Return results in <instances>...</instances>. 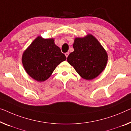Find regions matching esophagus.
I'll return each instance as SVG.
<instances>
[{"label": "esophagus", "instance_id": "1", "mask_svg": "<svg viewBox=\"0 0 131 131\" xmlns=\"http://www.w3.org/2000/svg\"><path fill=\"white\" fill-rule=\"evenodd\" d=\"M65 54L66 57V58H68V55H69V53H68V52H66V53H65Z\"/></svg>", "mask_w": 131, "mask_h": 131}]
</instances>
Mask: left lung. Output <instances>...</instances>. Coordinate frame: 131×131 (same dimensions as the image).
<instances>
[{"label": "left lung", "mask_w": 131, "mask_h": 131, "mask_svg": "<svg viewBox=\"0 0 131 131\" xmlns=\"http://www.w3.org/2000/svg\"><path fill=\"white\" fill-rule=\"evenodd\" d=\"M73 47L74 51L67 60L83 79H94L105 69L108 61L106 52L92 35L75 38Z\"/></svg>", "instance_id": "obj_1"}]
</instances>
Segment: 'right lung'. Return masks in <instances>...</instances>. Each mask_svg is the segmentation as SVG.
<instances>
[{
    "label": "right lung",
    "instance_id": "add662e5",
    "mask_svg": "<svg viewBox=\"0 0 131 131\" xmlns=\"http://www.w3.org/2000/svg\"><path fill=\"white\" fill-rule=\"evenodd\" d=\"M66 59L53 39L39 36L22 56V63L28 75L37 81H46L59 64Z\"/></svg>",
    "mask_w": 131,
    "mask_h": 131
}]
</instances>
